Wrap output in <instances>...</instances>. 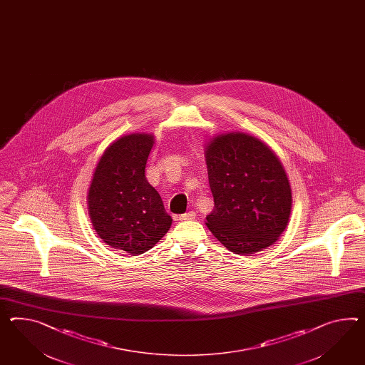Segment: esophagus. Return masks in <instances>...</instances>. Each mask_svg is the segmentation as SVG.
<instances>
[{
  "mask_svg": "<svg viewBox=\"0 0 365 365\" xmlns=\"http://www.w3.org/2000/svg\"><path fill=\"white\" fill-rule=\"evenodd\" d=\"M196 218V212H187L185 215H181L178 217L180 221H192Z\"/></svg>",
  "mask_w": 365,
  "mask_h": 365,
  "instance_id": "34e87169",
  "label": "esophagus"
}]
</instances>
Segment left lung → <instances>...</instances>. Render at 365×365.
Masks as SVG:
<instances>
[{
	"label": "left lung",
	"mask_w": 365,
	"mask_h": 365,
	"mask_svg": "<svg viewBox=\"0 0 365 365\" xmlns=\"http://www.w3.org/2000/svg\"><path fill=\"white\" fill-rule=\"evenodd\" d=\"M215 209L206 225L234 254L261 252L278 240L290 218L291 187L281 161L242 132L215 138L205 150Z\"/></svg>",
	"instance_id": "8db88e82"
}]
</instances>
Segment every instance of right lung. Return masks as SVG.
<instances>
[{
    "instance_id": "right-lung-1",
    "label": "right lung",
    "mask_w": 365,
    "mask_h": 365,
    "mask_svg": "<svg viewBox=\"0 0 365 365\" xmlns=\"http://www.w3.org/2000/svg\"><path fill=\"white\" fill-rule=\"evenodd\" d=\"M153 136L131 133L113 143L95 169L88 190L91 222L104 242L139 255L168 232L172 218L145 178Z\"/></svg>"
}]
</instances>
